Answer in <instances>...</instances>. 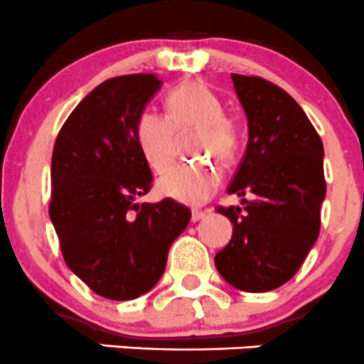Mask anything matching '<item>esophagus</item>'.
I'll return each mask as SVG.
<instances>
[{"label": "esophagus", "mask_w": 364, "mask_h": 364, "mask_svg": "<svg viewBox=\"0 0 364 364\" xmlns=\"http://www.w3.org/2000/svg\"><path fill=\"white\" fill-rule=\"evenodd\" d=\"M205 215H208V211H200V209H193V211H192V222H199V220H203Z\"/></svg>", "instance_id": "1"}]
</instances>
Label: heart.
I'll list each match as a JSON object with an SVG mask.
<instances>
[{"instance_id": "1", "label": "heart", "mask_w": 364, "mask_h": 364, "mask_svg": "<svg viewBox=\"0 0 364 364\" xmlns=\"http://www.w3.org/2000/svg\"><path fill=\"white\" fill-rule=\"evenodd\" d=\"M167 116L142 111L135 121V139L142 155L156 172H165L176 159V135L192 130L190 151L193 155L216 156L222 161L234 159L237 149V127L223 114L222 100L199 82L176 87L165 100ZM222 183V171L211 161L178 165L159 181L164 196L186 204H203L213 197Z\"/></svg>"}]
</instances>
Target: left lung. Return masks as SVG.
<instances>
[{"label":"left lung","instance_id":"obj_1","mask_svg":"<svg viewBox=\"0 0 364 364\" xmlns=\"http://www.w3.org/2000/svg\"><path fill=\"white\" fill-rule=\"evenodd\" d=\"M230 77L247 114L248 144L227 192L253 199L218 208L234 227L215 264L232 287L266 292L291 280L317 241L324 148L287 91L260 77Z\"/></svg>","mask_w":364,"mask_h":364}]
</instances>
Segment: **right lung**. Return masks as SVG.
<instances>
[{
    "label": "right lung",
    "mask_w": 364,
    "mask_h": 364,
    "mask_svg": "<svg viewBox=\"0 0 364 364\" xmlns=\"http://www.w3.org/2000/svg\"><path fill=\"white\" fill-rule=\"evenodd\" d=\"M160 86L153 73L107 79L73 109L54 144L49 215L61 253L70 269L107 299L151 291L192 216L172 199L135 204L153 181L135 121Z\"/></svg>",
    "instance_id": "add662e5"
}]
</instances>
